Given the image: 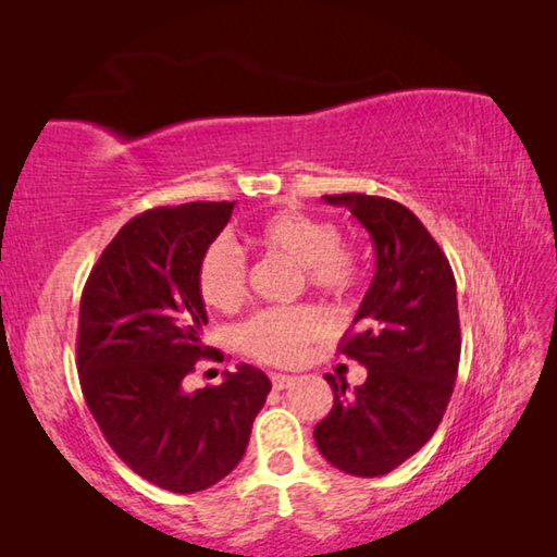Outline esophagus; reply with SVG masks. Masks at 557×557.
<instances>
[{"instance_id": "obj_1", "label": "esophagus", "mask_w": 557, "mask_h": 557, "mask_svg": "<svg viewBox=\"0 0 557 557\" xmlns=\"http://www.w3.org/2000/svg\"><path fill=\"white\" fill-rule=\"evenodd\" d=\"M270 381H272V385H275V391H285L295 379H292V375H285V373H272Z\"/></svg>"}]
</instances>
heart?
<instances>
[{
	"mask_svg": "<svg viewBox=\"0 0 557 557\" xmlns=\"http://www.w3.org/2000/svg\"><path fill=\"white\" fill-rule=\"evenodd\" d=\"M256 243L265 256L285 258L301 270L312 289L324 295H348L358 282V262L342 245L334 223L314 215L285 211L270 215L256 231ZM196 285L206 305L233 312L248 295V265L228 240H213L196 268ZM326 334V317L317 307L262 309L238 329V344L248 356L270 366H295L309 344Z\"/></svg>",
	"mask_w": 557,
	"mask_h": 557,
	"instance_id": "1",
	"label": "heart"
}]
</instances>
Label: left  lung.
Segmentation results:
<instances>
[{
	"label": "left lung",
	"instance_id": "left-lung-1",
	"mask_svg": "<svg viewBox=\"0 0 557 557\" xmlns=\"http://www.w3.org/2000/svg\"><path fill=\"white\" fill-rule=\"evenodd\" d=\"M371 233L375 275L338 354L369 369L351 398L324 375L334 408L314 428L336 469L383 476L435 435L457 381L461 351L457 282L437 240L403 203L366 194L324 196Z\"/></svg>",
	"mask_w": 557,
	"mask_h": 557
}]
</instances>
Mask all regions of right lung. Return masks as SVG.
<instances>
[{"label": "right lung", "mask_w": 557, "mask_h": 557, "mask_svg": "<svg viewBox=\"0 0 557 557\" xmlns=\"http://www.w3.org/2000/svg\"><path fill=\"white\" fill-rule=\"evenodd\" d=\"M235 201L159 206L122 225L90 270L78 317V379L108 445L147 482L194 494L238 467L272 388L240 363L221 385L188 393L209 324L196 285L203 250ZM223 361V356H221Z\"/></svg>", "instance_id": "right-lung-1"}]
</instances>
